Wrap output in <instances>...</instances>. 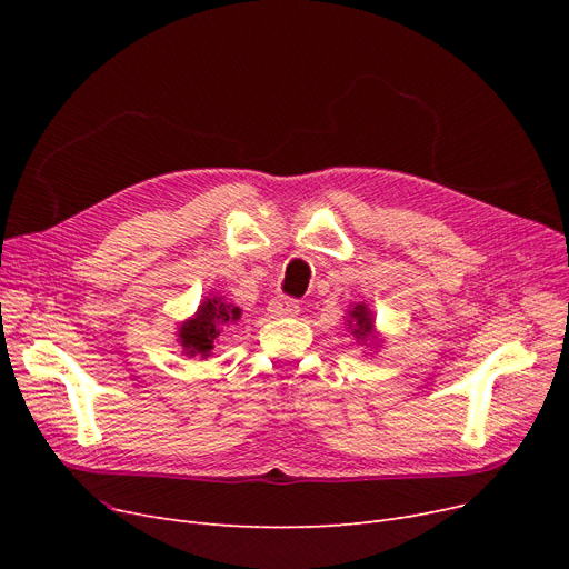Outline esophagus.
Instances as JSON below:
<instances>
[{"label": "esophagus", "mask_w": 569, "mask_h": 569, "mask_svg": "<svg viewBox=\"0 0 569 569\" xmlns=\"http://www.w3.org/2000/svg\"><path fill=\"white\" fill-rule=\"evenodd\" d=\"M267 311L272 318H290L300 313V302L290 300V297H274V300L267 305Z\"/></svg>", "instance_id": "1"}]
</instances>
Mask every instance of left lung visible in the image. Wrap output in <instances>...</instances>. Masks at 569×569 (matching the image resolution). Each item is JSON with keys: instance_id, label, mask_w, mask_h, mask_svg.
<instances>
[{"instance_id": "8db88e82", "label": "left lung", "mask_w": 569, "mask_h": 569, "mask_svg": "<svg viewBox=\"0 0 569 569\" xmlns=\"http://www.w3.org/2000/svg\"><path fill=\"white\" fill-rule=\"evenodd\" d=\"M348 330H352L350 335L357 339V341H362V343H371V341H376V330H373V313H371V309L365 305V302H357L350 311H348Z\"/></svg>"}]
</instances>
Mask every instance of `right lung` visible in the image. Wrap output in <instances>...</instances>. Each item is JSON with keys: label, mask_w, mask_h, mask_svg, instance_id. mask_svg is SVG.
Masks as SVG:
<instances>
[{"label": "right lung", "mask_w": 569, "mask_h": 569, "mask_svg": "<svg viewBox=\"0 0 569 569\" xmlns=\"http://www.w3.org/2000/svg\"><path fill=\"white\" fill-rule=\"evenodd\" d=\"M239 313H242L239 307L226 302L219 295L204 297L196 316L177 327V343L182 346L184 355L204 360V357L212 355L214 341L223 327L239 320Z\"/></svg>", "instance_id": "obj_1"}]
</instances>
